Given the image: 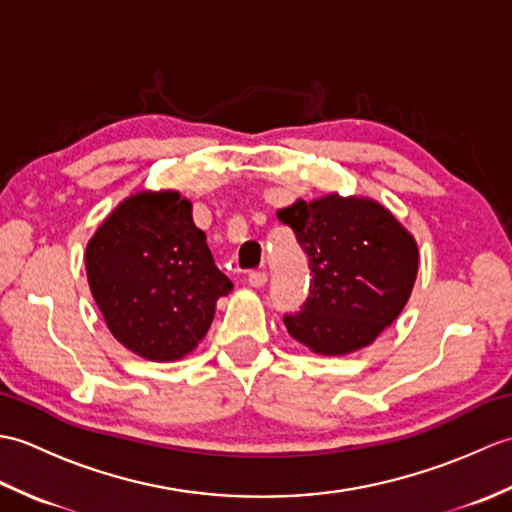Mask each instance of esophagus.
Returning <instances> with one entry per match:
<instances>
[{
	"mask_svg": "<svg viewBox=\"0 0 512 512\" xmlns=\"http://www.w3.org/2000/svg\"><path fill=\"white\" fill-rule=\"evenodd\" d=\"M266 281H268V275L264 273V270H255V273L248 275V284L253 288H264Z\"/></svg>",
	"mask_w": 512,
	"mask_h": 512,
	"instance_id": "34e87169",
	"label": "esophagus"
}]
</instances>
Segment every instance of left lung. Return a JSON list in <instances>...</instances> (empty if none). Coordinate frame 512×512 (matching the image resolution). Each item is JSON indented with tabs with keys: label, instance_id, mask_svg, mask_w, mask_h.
Returning <instances> with one entry per match:
<instances>
[{
	"label": "left lung",
	"instance_id": "1",
	"mask_svg": "<svg viewBox=\"0 0 512 512\" xmlns=\"http://www.w3.org/2000/svg\"><path fill=\"white\" fill-rule=\"evenodd\" d=\"M312 270L308 299L286 312L292 339L317 354H347L398 319L418 273V246L385 206L328 198L279 211Z\"/></svg>",
	"mask_w": 512,
	"mask_h": 512
}]
</instances>
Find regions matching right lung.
<instances>
[{
  "label": "right lung",
  "mask_w": 512,
  "mask_h": 512,
  "mask_svg": "<svg viewBox=\"0 0 512 512\" xmlns=\"http://www.w3.org/2000/svg\"><path fill=\"white\" fill-rule=\"evenodd\" d=\"M85 266L107 328L149 361L189 354L215 301L233 290L193 224L191 202L171 191L127 198L92 237Z\"/></svg>",
  "instance_id": "1"
}]
</instances>
